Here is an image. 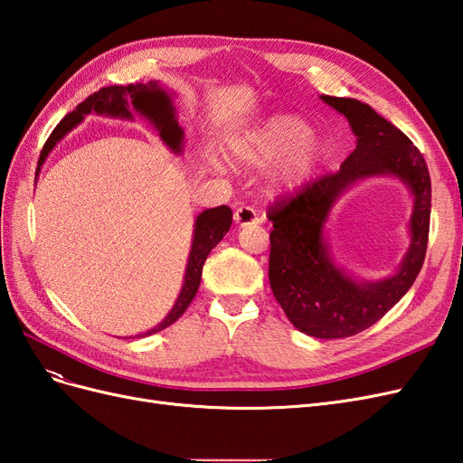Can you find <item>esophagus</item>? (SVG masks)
Segmentation results:
<instances>
[{
	"instance_id": "1",
	"label": "esophagus",
	"mask_w": 463,
	"mask_h": 463,
	"mask_svg": "<svg viewBox=\"0 0 463 463\" xmlns=\"http://www.w3.org/2000/svg\"><path fill=\"white\" fill-rule=\"evenodd\" d=\"M233 220L237 226H253V223H259L260 218H259V213L253 208V206H237L235 213H233Z\"/></svg>"
}]
</instances>
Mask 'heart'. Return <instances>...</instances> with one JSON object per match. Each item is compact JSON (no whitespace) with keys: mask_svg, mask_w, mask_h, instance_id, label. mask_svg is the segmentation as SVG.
<instances>
[{"mask_svg":"<svg viewBox=\"0 0 463 463\" xmlns=\"http://www.w3.org/2000/svg\"><path fill=\"white\" fill-rule=\"evenodd\" d=\"M228 152L240 165L270 167L269 189L289 194L317 175L326 156V145L311 125L298 116H272L228 137Z\"/></svg>","mask_w":463,"mask_h":463,"instance_id":"b5f03b06","label":"heart"}]
</instances>
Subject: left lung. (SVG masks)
Wrapping results in <instances>:
<instances>
[{
	"label": "left lung",
	"mask_w": 463,
	"mask_h": 463,
	"mask_svg": "<svg viewBox=\"0 0 463 463\" xmlns=\"http://www.w3.org/2000/svg\"><path fill=\"white\" fill-rule=\"evenodd\" d=\"M320 100L347 119L357 145L338 172L270 206L269 279L293 326L315 338L335 340L373 326L413 286L427 253L430 175L423 154L369 104L325 94ZM367 176H396L414 197L409 253L394 275L373 283L355 280L335 262L324 233L335 201Z\"/></svg>",
	"instance_id": "1"
}]
</instances>
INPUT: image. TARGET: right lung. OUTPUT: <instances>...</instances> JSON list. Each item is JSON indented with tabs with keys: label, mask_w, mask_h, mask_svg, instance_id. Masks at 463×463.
I'll use <instances>...</instances> for the list:
<instances>
[{
	"label": "right lung",
	"mask_w": 463,
	"mask_h": 463,
	"mask_svg": "<svg viewBox=\"0 0 463 463\" xmlns=\"http://www.w3.org/2000/svg\"><path fill=\"white\" fill-rule=\"evenodd\" d=\"M174 92L165 90L158 80H150L146 85L143 82H137V85L128 87H104L98 92L90 94L85 102H80L71 114H67L58 128L52 131L48 141L40 152V160L36 167V175L40 172L42 164L46 162L48 154L55 148L61 138L71 131L73 128L85 119V116L96 114V116H108V118H119V119H133L135 114H141L146 118L154 129L158 131L164 145L175 154L184 152V129L177 123L175 118V106H174ZM232 226V208L222 204L216 208L203 210V213L194 220V230H193V243L189 250V260L185 269L184 286H181L179 296L172 307V311L164 317L160 325L154 328L138 334V338H145V335L156 334L170 325L185 313L189 303L193 301L194 293H197L201 286V276H203V266L206 257L210 255L220 241L222 237L230 232Z\"/></svg>",
	"instance_id": "1"
}]
</instances>
